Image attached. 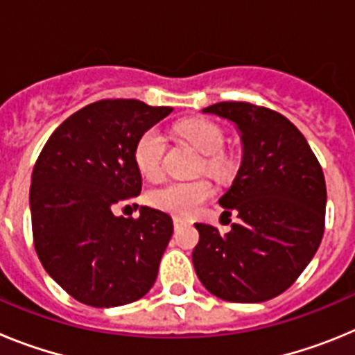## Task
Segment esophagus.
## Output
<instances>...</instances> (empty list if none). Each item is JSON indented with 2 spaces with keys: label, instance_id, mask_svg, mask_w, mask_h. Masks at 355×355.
I'll return each mask as SVG.
<instances>
[{
  "label": "esophagus",
  "instance_id": "obj_1",
  "mask_svg": "<svg viewBox=\"0 0 355 355\" xmlns=\"http://www.w3.org/2000/svg\"><path fill=\"white\" fill-rule=\"evenodd\" d=\"M181 225H184V220L183 218H180V216H174V227H181Z\"/></svg>",
  "mask_w": 355,
  "mask_h": 355
}]
</instances>
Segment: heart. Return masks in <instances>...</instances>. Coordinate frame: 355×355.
<instances>
[{"instance_id":"1","label":"heart","mask_w":355,"mask_h":355,"mask_svg":"<svg viewBox=\"0 0 355 355\" xmlns=\"http://www.w3.org/2000/svg\"><path fill=\"white\" fill-rule=\"evenodd\" d=\"M180 133L192 144L200 155L208 156L202 162L205 171L220 174L224 165L220 155L224 149V133L216 124L202 119L181 122ZM165 155V139L158 128H149L139 137L135 144V163L147 180H156L162 174V162ZM213 196L211 184L206 180L193 181H168L162 187L150 190L147 199L155 208L168 211L178 216H192L200 209L206 200Z\"/></svg>"}]
</instances>
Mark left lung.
<instances>
[{
    "mask_svg": "<svg viewBox=\"0 0 355 355\" xmlns=\"http://www.w3.org/2000/svg\"><path fill=\"white\" fill-rule=\"evenodd\" d=\"M233 122L241 163L218 199L240 218L225 234L196 224L192 252L202 286L227 302L270 300L295 283L324 236V172L311 147L284 115L250 103H216L202 110Z\"/></svg>",
    "mask_w": 355,
    "mask_h": 355,
    "instance_id": "left-lung-1",
    "label": "left lung"
}]
</instances>
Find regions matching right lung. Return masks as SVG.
Returning <instances> with one entry per match:
<instances>
[{
    "instance_id": "right-lung-1",
    "label": "right lung",
    "mask_w": 355,
    "mask_h": 355,
    "mask_svg": "<svg viewBox=\"0 0 355 355\" xmlns=\"http://www.w3.org/2000/svg\"><path fill=\"white\" fill-rule=\"evenodd\" d=\"M171 112L137 99L87 105L56 128L33 167L37 256L53 281L87 306L131 304L155 284L172 218L149 206H140L139 218L117 216L114 208L142 190L135 144Z\"/></svg>"
}]
</instances>
